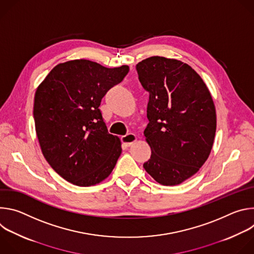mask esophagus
I'll return each mask as SVG.
<instances>
[{
	"mask_svg": "<svg viewBox=\"0 0 254 254\" xmlns=\"http://www.w3.org/2000/svg\"><path fill=\"white\" fill-rule=\"evenodd\" d=\"M122 141H123V143L126 144L127 147H130L134 141H136V136L133 133H127V134L122 136Z\"/></svg>",
	"mask_w": 254,
	"mask_h": 254,
	"instance_id": "34e87169",
	"label": "esophagus"
}]
</instances>
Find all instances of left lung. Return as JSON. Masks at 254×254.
I'll return each instance as SVG.
<instances>
[{"mask_svg":"<svg viewBox=\"0 0 254 254\" xmlns=\"http://www.w3.org/2000/svg\"><path fill=\"white\" fill-rule=\"evenodd\" d=\"M150 93L143 131L152 150L143 168L164 186L179 185L208 159L216 132V111L197 72L176 59L153 56L136 64Z\"/></svg>","mask_w":254,"mask_h":254,"instance_id":"1","label":"left lung"}]
</instances>
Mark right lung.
<instances>
[{
	"instance_id": "right-lung-1",
	"label": "right lung",
	"mask_w": 254,
	"mask_h": 254,
	"mask_svg": "<svg viewBox=\"0 0 254 254\" xmlns=\"http://www.w3.org/2000/svg\"><path fill=\"white\" fill-rule=\"evenodd\" d=\"M128 70L71 60L56 65L36 90L33 116L42 153L69 183L92 186L113 172L121 139L108 133L99 105Z\"/></svg>"
}]
</instances>
